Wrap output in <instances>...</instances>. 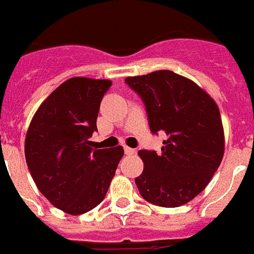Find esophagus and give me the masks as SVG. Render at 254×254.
Here are the masks:
<instances>
[{
  "instance_id": "obj_1",
  "label": "esophagus",
  "mask_w": 254,
  "mask_h": 254,
  "mask_svg": "<svg viewBox=\"0 0 254 254\" xmlns=\"http://www.w3.org/2000/svg\"><path fill=\"white\" fill-rule=\"evenodd\" d=\"M124 152H125V154H127V156H129V154H133V153L135 152L134 149L133 148H129V146H125V148H124Z\"/></svg>"
}]
</instances>
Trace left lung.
<instances>
[{
	"instance_id": "8db88e82",
	"label": "left lung",
	"mask_w": 254,
	"mask_h": 254,
	"mask_svg": "<svg viewBox=\"0 0 254 254\" xmlns=\"http://www.w3.org/2000/svg\"><path fill=\"white\" fill-rule=\"evenodd\" d=\"M144 102L153 134L165 131L161 153L140 150L144 172L135 185L150 204L176 208L204 190L224 156V129L216 102L193 81L170 70L127 77Z\"/></svg>"
}]
</instances>
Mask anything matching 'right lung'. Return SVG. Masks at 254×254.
<instances>
[{
    "instance_id": "1",
    "label": "right lung",
    "mask_w": 254,
    "mask_h": 254,
    "mask_svg": "<svg viewBox=\"0 0 254 254\" xmlns=\"http://www.w3.org/2000/svg\"><path fill=\"white\" fill-rule=\"evenodd\" d=\"M108 80L74 77L61 84L34 114L25 138V158L38 190L65 213L78 216L104 198L123 146L94 148L97 116Z\"/></svg>"
}]
</instances>
